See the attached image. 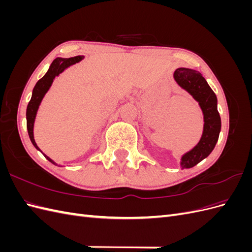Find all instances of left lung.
Instances as JSON below:
<instances>
[{
	"mask_svg": "<svg viewBox=\"0 0 252 252\" xmlns=\"http://www.w3.org/2000/svg\"><path fill=\"white\" fill-rule=\"evenodd\" d=\"M178 85L192 96L203 112L204 126L201 139L195 146L181 157V168H192L215 149L220 131V117L218 111L216 94L202 73L190 68H178L173 72Z\"/></svg>",
	"mask_w": 252,
	"mask_h": 252,
	"instance_id": "8db88e82",
	"label": "left lung"
}]
</instances>
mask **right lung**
Returning a JSON list of instances; mask_svg holds the SVG:
<instances>
[{"label":"right lung","instance_id":"add662e5","mask_svg":"<svg viewBox=\"0 0 252 252\" xmlns=\"http://www.w3.org/2000/svg\"><path fill=\"white\" fill-rule=\"evenodd\" d=\"M83 59H84V56H78V57H73V58H69V59H64V58L55 59L53 60V62L51 63V65L49 66L48 71L45 73L44 77L37 81L35 84V86L32 90V98H30V101L27 106L26 121H27V130H28L30 141H32L33 146L39 151H41V149L39 148V146H37L35 141H34L33 127H34L36 113H37V110H39V107L43 101V98H44L45 94L48 93V90L50 89L56 77H59V75L62 73L65 69H67L68 67H70L71 65H74L75 63L81 62ZM43 156L46 158L50 163L58 166V164L53 161V159H51L49 157H47L45 154H43Z\"/></svg>","mask_w":252,"mask_h":252}]
</instances>
